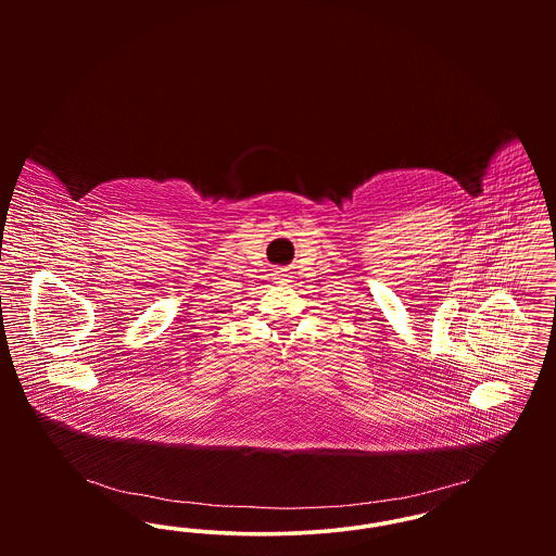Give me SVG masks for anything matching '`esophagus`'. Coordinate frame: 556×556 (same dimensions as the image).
Masks as SVG:
<instances>
[{
	"mask_svg": "<svg viewBox=\"0 0 556 556\" xmlns=\"http://www.w3.org/2000/svg\"><path fill=\"white\" fill-rule=\"evenodd\" d=\"M273 275H275V277H273V279H275V283H279V286H286V283L290 281V275H288L286 270H281V268H279V270H275Z\"/></svg>",
	"mask_w": 556,
	"mask_h": 556,
	"instance_id": "34e87169",
	"label": "esophagus"
}]
</instances>
